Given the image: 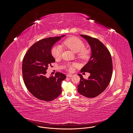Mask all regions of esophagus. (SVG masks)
Returning <instances> with one entry per match:
<instances>
[{"instance_id":"1","label":"esophagus","mask_w":133,"mask_h":133,"mask_svg":"<svg viewBox=\"0 0 133 133\" xmlns=\"http://www.w3.org/2000/svg\"><path fill=\"white\" fill-rule=\"evenodd\" d=\"M72 76V75L71 74H68L67 75V77H71Z\"/></svg>"}]
</instances>
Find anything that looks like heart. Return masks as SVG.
I'll return each instance as SVG.
<instances>
[{
  "label": "heart",
  "instance_id": "b5f03b06",
  "mask_svg": "<svg viewBox=\"0 0 133 133\" xmlns=\"http://www.w3.org/2000/svg\"><path fill=\"white\" fill-rule=\"evenodd\" d=\"M62 46L67 47L75 53H77V55L81 58H87L89 54L88 49L85 48L84 43L76 37H71L66 39L62 43ZM62 52L63 49L60 45L54 46L51 50L52 56L56 59L61 57ZM75 65V64L68 63L67 68L70 71H71L73 70V67Z\"/></svg>",
  "mask_w": 133,
  "mask_h": 133
}]
</instances>
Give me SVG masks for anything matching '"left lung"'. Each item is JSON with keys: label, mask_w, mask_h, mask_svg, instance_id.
I'll use <instances>...</instances> for the list:
<instances>
[{"label": "left lung", "mask_w": 133, "mask_h": 133, "mask_svg": "<svg viewBox=\"0 0 133 133\" xmlns=\"http://www.w3.org/2000/svg\"><path fill=\"white\" fill-rule=\"evenodd\" d=\"M80 36L90 45L91 56L81 70V72L90 73L88 79L78 74L80 77L78 91L85 97L94 98L101 94L110 82L113 71L111 55L106 47L98 39L85 35Z\"/></svg>", "instance_id": "1"}]
</instances>
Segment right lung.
Segmentation results:
<instances>
[{"label": "right lung", "instance_id": "1", "mask_svg": "<svg viewBox=\"0 0 133 133\" xmlns=\"http://www.w3.org/2000/svg\"><path fill=\"white\" fill-rule=\"evenodd\" d=\"M60 37L43 39L31 46L23 58L22 70L24 82L28 90L40 100L52 101L61 94V82L66 76L57 72L54 77L47 78L48 66L55 62L51 50Z\"/></svg>", "mask_w": 133, "mask_h": 133}]
</instances>
